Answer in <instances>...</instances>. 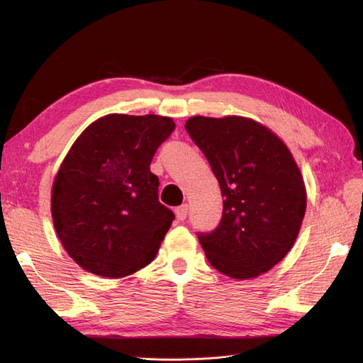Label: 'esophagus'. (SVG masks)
I'll list each match as a JSON object with an SVG mask.
<instances>
[{
    "mask_svg": "<svg viewBox=\"0 0 363 363\" xmlns=\"http://www.w3.org/2000/svg\"><path fill=\"white\" fill-rule=\"evenodd\" d=\"M174 212H176L177 220H181V221L186 220L187 218V212H189V206L187 204H182L179 207H176Z\"/></svg>",
    "mask_w": 363,
    "mask_h": 363,
    "instance_id": "obj_1",
    "label": "esophagus"
}]
</instances>
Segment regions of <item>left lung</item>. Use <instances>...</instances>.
Listing matches in <instances>:
<instances>
[{"instance_id": "8db88e82", "label": "left lung", "mask_w": 363, "mask_h": 363, "mask_svg": "<svg viewBox=\"0 0 363 363\" xmlns=\"http://www.w3.org/2000/svg\"><path fill=\"white\" fill-rule=\"evenodd\" d=\"M223 196L220 225L198 238L211 265L234 279L272 269L291 250L306 213V187L291 152L260 123L243 117H191Z\"/></svg>"}]
</instances>
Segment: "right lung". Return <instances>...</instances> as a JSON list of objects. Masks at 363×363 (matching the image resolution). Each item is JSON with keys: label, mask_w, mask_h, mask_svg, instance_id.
Wrapping results in <instances>:
<instances>
[{"label": "right lung", "mask_w": 363, "mask_h": 363, "mask_svg": "<svg viewBox=\"0 0 363 363\" xmlns=\"http://www.w3.org/2000/svg\"><path fill=\"white\" fill-rule=\"evenodd\" d=\"M174 128L160 115L111 113L76 138L52 184L51 213L84 269L117 279L156 257L174 213L159 203L150 165Z\"/></svg>", "instance_id": "obj_1"}]
</instances>
